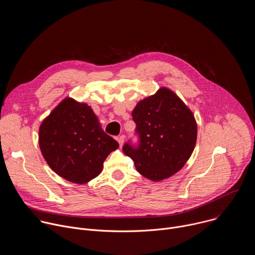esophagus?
<instances>
[{"mask_svg":"<svg viewBox=\"0 0 255 255\" xmlns=\"http://www.w3.org/2000/svg\"><path fill=\"white\" fill-rule=\"evenodd\" d=\"M124 140H125V136H124V135H121V136H119V137L117 138V141L119 142V144L121 145V146H122L123 143H124Z\"/></svg>","mask_w":255,"mask_h":255,"instance_id":"obj_1","label":"esophagus"}]
</instances>
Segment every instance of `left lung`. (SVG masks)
<instances>
[{"label": "left lung", "instance_id": "obj_1", "mask_svg": "<svg viewBox=\"0 0 255 255\" xmlns=\"http://www.w3.org/2000/svg\"><path fill=\"white\" fill-rule=\"evenodd\" d=\"M132 117L139 144L135 147L125 143L123 152L137 171L159 181L183 168L194 151L198 127L193 112L177 95L162 87L138 102Z\"/></svg>", "mask_w": 255, "mask_h": 255}]
</instances>
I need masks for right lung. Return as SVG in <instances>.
I'll list each match as a JSON object with an SVG mask.
<instances>
[{
  "instance_id": "add662e5",
  "label": "right lung",
  "mask_w": 255,
  "mask_h": 255,
  "mask_svg": "<svg viewBox=\"0 0 255 255\" xmlns=\"http://www.w3.org/2000/svg\"><path fill=\"white\" fill-rule=\"evenodd\" d=\"M39 147L56 174L87 184L102 172L105 159L119 144L104 132L89 105L65 98L41 123Z\"/></svg>"
}]
</instances>
